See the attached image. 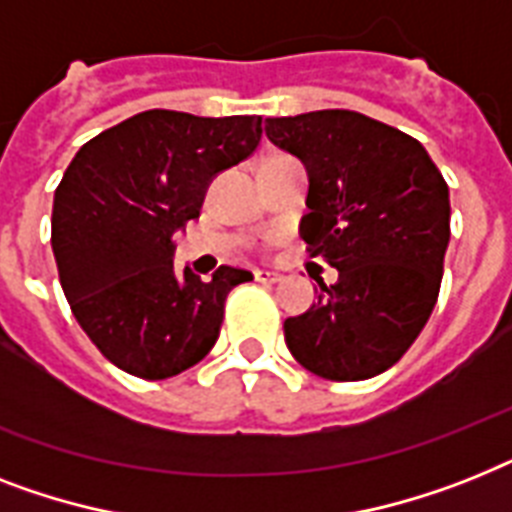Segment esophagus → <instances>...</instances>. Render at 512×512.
Returning a JSON list of instances; mask_svg holds the SVG:
<instances>
[{
    "label": "esophagus",
    "instance_id": "34e87169",
    "mask_svg": "<svg viewBox=\"0 0 512 512\" xmlns=\"http://www.w3.org/2000/svg\"><path fill=\"white\" fill-rule=\"evenodd\" d=\"M255 281H260V284H278L281 276L273 273V270H255Z\"/></svg>",
    "mask_w": 512,
    "mask_h": 512
}]
</instances>
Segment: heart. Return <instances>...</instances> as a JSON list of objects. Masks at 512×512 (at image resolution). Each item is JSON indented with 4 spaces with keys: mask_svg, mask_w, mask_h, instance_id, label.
Returning a JSON list of instances; mask_svg holds the SVG:
<instances>
[{
    "mask_svg": "<svg viewBox=\"0 0 512 512\" xmlns=\"http://www.w3.org/2000/svg\"><path fill=\"white\" fill-rule=\"evenodd\" d=\"M270 157H273V155H270Z\"/></svg>",
    "mask_w": 512,
    "mask_h": 512,
    "instance_id": "1",
    "label": "heart"
}]
</instances>
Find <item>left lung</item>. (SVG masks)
<instances>
[{"label":"left lung","mask_w":512,"mask_h":512,"mask_svg":"<svg viewBox=\"0 0 512 512\" xmlns=\"http://www.w3.org/2000/svg\"><path fill=\"white\" fill-rule=\"evenodd\" d=\"M276 147L305 162L310 189L299 234L339 270L318 305L284 321L302 368L363 381L392 368L439 297L450 244V191L413 136L352 110L265 118Z\"/></svg>","instance_id":"left-lung-1"}]
</instances>
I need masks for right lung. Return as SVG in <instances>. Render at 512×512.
Wrapping results in <instances>:
<instances>
[{
    "label": "right lung",
    "mask_w": 512,
    "mask_h": 512,
    "mask_svg": "<svg viewBox=\"0 0 512 512\" xmlns=\"http://www.w3.org/2000/svg\"><path fill=\"white\" fill-rule=\"evenodd\" d=\"M255 115L147 110L86 141L54 191L52 252L62 292L94 347L131 376L160 381L218 342L226 297L252 273L213 281L173 270V236L199 218L207 184L260 144Z\"/></svg>",
    "instance_id": "right-lung-1"
}]
</instances>
